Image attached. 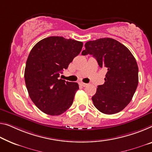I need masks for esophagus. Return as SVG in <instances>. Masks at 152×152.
Here are the masks:
<instances>
[{
    "label": "esophagus",
    "instance_id": "obj_1",
    "mask_svg": "<svg viewBox=\"0 0 152 152\" xmlns=\"http://www.w3.org/2000/svg\"><path fill=\"white\" fill-rule=\"evenodd\" d=\"M80 85H81V86H83V87H86V86H88V84L83 83V82H81V83H80Z\"/></svg>",
    "mask_w": 152,
    "mask_h": 152
}]
</instances>
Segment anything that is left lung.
Segmentation results:
<instances>
[{"label": "left lung", "mask_w": 152, "mask_h": 152, "mask_svg": "<svg viewBox=\"0 0 152 152\" xmlns=\"http://www.w3.org/2000/svg\"><path fill=\"white\" fill-rule=\"evenodd\" d=\"M82 55H92L107 73L103 85L98 86L92 100L98 110L111 115L121 111L131 101L139 83V69L130 50L111 38L90 41Z\"/></svg>", "instance_id": "obj_1"}]
</instances>
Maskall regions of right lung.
<instances>
[{
	"label": "right lung",
	"instance_id": "right-lung-1",
	"mask_svg": "<svg viewBox=\"0 0 152 152\" xmlns=\"http://www.w3.org/2000/svg\"><path fill=\"white\" fill-rule=\"evenodd\" d=\"M83 43L62 37H50L39 41L30 51L24 71L29 96L43 113L59 115L72 105L79 85L60 79L79 55Z\"/></svg>",
	"mask_w": 152,
	"mask_h": 152
}]
</instances>
